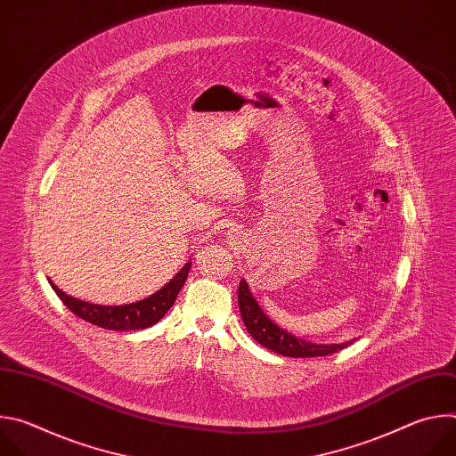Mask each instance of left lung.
I'll return each mask as SVG.
<instances>
[{
	"label": "left lung",
	"mask_w": 456,
	"mask_h": 456,
	"mask_svg": "<svg viewBox=\"0 0 456 456\" xmlns=\"http://www.w3.org/2000/svg\"><path fill=\"white\" fill-rule=\"evenodd\" d=\"M238 305L241 312V319L248 334L269 350L281 354L285 357H321V355H330L336 354L348 345L355 343V339L345 341V343H334V345H319L310 343L301 338H296L294 334L281 329L276 324L256 301V297L250 292V287L245 280L240 281L238 287Z\"/></svg>",
	"instance_id": "obj_1"
}]
</instances>
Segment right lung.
<instances>
[{
  "instance_id": "add662e5",
  "label": "right lung",
  "mask_w": 456,
  "mask_h": 456,
  "mask_svg": "<svg viewBox=\"0 0 456 456\" xmlns=\"http://www.w3.org/2000/svg\"><path fill=\"white\" fill-rule=\"evenodd\" d=\"M189 271H191V262H187L173 276V280L167 285H164L159 292H155L150 297L141 299L137 303L118 305V306H104V305L86 303V301H81L69 294H64L52 281H50V285H52L53 292L59 296V299L67 305L77 317H81L92 324H97V327L106 329V330L129 332V330L150 329L166 315V312L173 306L180 289L183 287Z\"/></svg>"
}]
</instances>
